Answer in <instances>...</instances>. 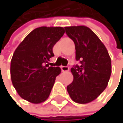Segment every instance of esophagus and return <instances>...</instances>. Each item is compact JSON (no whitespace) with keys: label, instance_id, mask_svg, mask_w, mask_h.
<instances>
[{"label":"esophagus","instance_id":"34e87169","mask_svg":"<svg viewBox=\"0 0 123 123\" xmlns=\"http://www.w3.org/2000/svg\"><path fill=\"white\" fill-rule=\"evenodd\" d=\"M61 68L62 72H68L69 70V68L68 66H61Z\"/></svg>","mask_w":123,"mask_h":123}]
</instances>
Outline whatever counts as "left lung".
Wrapping results in <instances>:
<instances>
[{
  "label": "left lung",
  "mask_w": 123,
  "mask_h": 123,
  "mask_svg": "<svg viewBox=\"0 0 123 123\" xmlns=\"http://www.w3.org/2000/svg\"><path fill=\"white\" fill-rule=\"evenodd\" d=\"M75 47V58L81 64L71 69L73 82L67 91L74 102L86 104L97 98L108 86L112 73L111 58L104 44L88 27H65Z\"/></svg>",
  "instance_id": "left-lung-1"
}]
</instances>
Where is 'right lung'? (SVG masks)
Wrapping results in <instances>:
<instances>
[{
    "instance_id": "1",
    "label": "right lung",
    "mask_w": 123,
    "mask_h": 123,
    "mask_svg": "<svg viewBox=\"0 0 123 123\" xmlns=\"http://www.w3.org/2000/svg\"><path fill=\"white\" fill-rule=\"evenodd\" d=\"M62 27H40L30 32L16 48L11 62V82L22 98L34 104L46 100L59 67H50L54 45L64 35Z\"/></svg>"
}]
</instances>
